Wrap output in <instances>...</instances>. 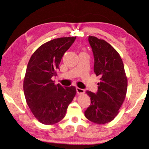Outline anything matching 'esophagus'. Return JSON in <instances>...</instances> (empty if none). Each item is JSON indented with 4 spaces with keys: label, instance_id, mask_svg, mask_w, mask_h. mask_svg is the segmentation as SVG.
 Segmentation results:
<instances>
[{
    "label": "esophagus",
    "instance_id": "obj_1",
    "mask_svg": "<svg viewBox=\"0 0 149 149\" xmlns=\"http://www.w3.org/2000/svg\"><path fill=\"white\" fill-rule=\"evenodd\" d=\"M77 92L78 94H81V93H85V90L84 89H81L79 88L78 87H77Z\"/></svg>",
    "mask_w": 149,
    "mask_h": 149
}]
</instances>
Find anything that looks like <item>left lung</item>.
<instances>
[{"mask_svg":"<svg viewBox=\"0 0 149 149\" xmlns=\"http://www.w3.org/2000/svg\"><path fill=\"white\" fill-rule=\"evenodd\" d=\"M88 42L94 56L93 71L100 81L96 93L86 91L91 104L85 116L96 124H106L119 113L126 97L128 80L121 57L113 47L93 36H89Z\"/></svg>","mask_w":149,"mask_h":149,"instance_id":"1","label":"left lung"}]
</instances>
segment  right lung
Here are the masks:
<instances>
[{"label": "right lung", "mask_w": 149, "mask_h": 149, "mask_svg": "<svg viewBox=\"0 0 149 149\" xmlns=\"http://www.w3.org/2000/svg\"><path fill=\"white\" fill-rule=\"evenodd\" d=\"M75 39L62 37L43 43L28 62L23 81L25 99L33 114L42 124L51 125L62 120L77 93L74 86L55 85L51 79L57 75L64 54Z\"/></svg>", "instance_id": "obj_1"}]
</instances>
